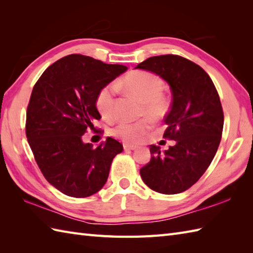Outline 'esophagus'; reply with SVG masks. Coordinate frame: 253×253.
<instances>
[{
    "label": "esophagus",
    "instance_id": "34e87169",
    "mask_svg": "<svg viewBox=\"0 0 253 253\" xmlns=\"http://www.w3.org/2000/svg\"><path fill=\"white\" fill-rule=\"evenodd\" d=\"M136 149H137L136 146H131V144L124 143V150H125V151H130V150H136Z\"/></svg>",
    "mask_w": 253,
    "mask_h": 253
}]
</instances>
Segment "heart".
Listing matches in <instances>:
<instances>
[{"label": "heart", "mask_w": 253, "mask_h": 253, "mask_svg": "<svg viewBox=\"0 0 253 253\" xmlns=\"http://www.w3.org/2000/svg\"><path fill=\"white\" fill-rule=\"evenodd\" d=\"M128 92L142 102L141 113L153 118H159L166 110V101L162 92L164 84L157 75L150 72H132L118 84ZM116 85L106 84L95 95V106L100 114L106 120H114ZM152 120L144 117L137 122L123 121L113 128V135L121 138L127 143H137L152 127Z\"/></svg>", "instance_id": "1"}]
</instances>
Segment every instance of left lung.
I'll list each match as a JSON object with an SVG mask.
<instances>
[{
    "mask_svg": "<svg viewBox=\"0 0 253 253\" xmlns=\"http://www.w3.org/2000/svg\"><path fill=\"white\" fill-rule=\"evenodd\" d=\"M136 68L152 72L169 84L173 102L164 118L165 151L150 146L151 160L140 169L149 188L176 195L195 185L211 164L222 139L224 113L217 90L202 67L174 54L152 56Z\"/></svg>",
    "mask_w": 253,
    "mask_h": 253,
    "instance_id": "8db88e82",
    "label": "left lung"
}]
</instances>
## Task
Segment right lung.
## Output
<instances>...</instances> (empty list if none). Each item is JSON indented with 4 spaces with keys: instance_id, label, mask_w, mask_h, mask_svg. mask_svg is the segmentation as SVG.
I'll return each mask as SVG.
<instances>
[{
    "instance_id": "add662e5",
    "label": "right lung",
    "mask_w": 253,
    "mask_h": 253,
    "mask_svg": "<svg viewBox=\"0 0 253 253\" xmlns=\"http://www.w3.org/2000/svg\"><path fill=\"white\" fill-rule=\"evenodd\" d=\"M127 71L82 54L64 56L38 79L27 107L26 136L45 179L69 197L101 190L123 144L111 137L93 148L83 136L101 118L98 91Z\"/></svg>"
}]
</instances>
